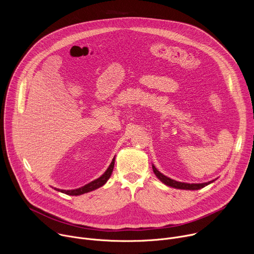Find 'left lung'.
<instances>
[{
  "label": "left lung",
  "instance_id": "left-lung-1",
  "mask_svg": "<svg viewBox=\"0 0 254 254\" xmlns=\"http://www.w3.org/2000/svg\"><path fill=\"white\" fill-rule=\"evenodd\" d=\"M153 171L155 173V175L162 181V182L170 187H173V188H177V189H185V190H198V189H201L205 186H207L208 184L212 183V181H210V182L208 183H203V184H187V183H181V182H177V181H174L168 177H166L165 175H163L162 173H160L156 167L153 165Z\"/></svg>",
  "mask_w": 254,
  "mask_h": 254
}]
</instances>
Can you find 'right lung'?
<instances>
[{"mask_svg": "<svg viewBox=\"0 0 254 254\" xmlns=\"http://www.w3.org/2000/svg\"><path fill=\"white\" fill-rule=\"evenodd\" d=\"M114 167H115V158L112 162V164L110 165V167H108V169L106 170V172L101 176L99 177L98 179L92 181V182H90L89 184L81 187V188H78V189H75V190H59V189H56L57 191H60L62 193H65L67 195H71V196H78V195H81V194H84V193H88L90 191H93L101 186H103L106 181L110 179V177L112 176V173L114 171Z\"/></svg>", "mask_w": 254, "mask_h": 254, "instance_id": "obj_1", "label": "right lung"}]
</instances>
